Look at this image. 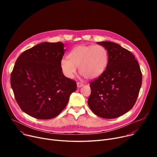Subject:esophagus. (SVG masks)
Returning <instances> with one entry per match:
<instances>
[{"label":"esophagus","instance_id":"obj_1","mask_svg":"<svg viewBox=\"0 0 157 157\" xmlns=\"http://www.w3.org/2000/svg\"><path fill=\"white\" fill-rule=\"evenodd\" d=\"M84 85V84L83 83H80V82H78V83H77V86L78 88H80L81 86H83Z\"/></svg>","mask_w":157,"mask_h":157}]
</instances>
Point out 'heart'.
<instances>
[{"instance_id": "heart-1", "label": "heart", "mask_w": 157, "mask_h": 157, "mask_svg": "<svg viewBox=\"0 0 157 157\" xmlns=\"http://www.w3.org/2000/svg\"><path fill=\"white\" fill-rule=\"evenodd\" d=\"M69 57L61 60L60 67L70 79L75 76L78 66L79 72L85 78H96L104 72L108 63V52L101 45L78 46L72 49Z\"/></svg>"}]
</instances>
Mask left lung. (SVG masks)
<instances>
[{"instance_id": "left-lung-1", "label": "left lung", "mask_w": 157, "mask_h": 157, "mask_svg": "<svg viewBox=\"0 0 157 157\" xmlns=\"http://www.w3.org/2000/svg\"><path fill=\"white\" fill-rule=\"evenodd\" d=\"M108 53L105 70L90 83L91 94L88 104L97 116L118 118L134 105L142 85V73L134 55L120 45L97 42Z\"/></svg>"}]
</instances>
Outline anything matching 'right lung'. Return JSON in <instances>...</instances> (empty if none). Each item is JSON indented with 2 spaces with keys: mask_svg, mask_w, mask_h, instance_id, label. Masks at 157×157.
<instances>
[{
  "mask_svg": "<svg viewBox=\"0 0 157 157\" xmlns=\"http://www.w3.org/2000/svg\"><path fill=\"white\" fill-rule=\"evenodd\" d=\"M63 47L61 42L40 43L23 52L15 62L11 88L21 109L32 117H56L76 90V81L66 78L60 67Z\"/></svg>",
  "mask_w": 157,
  "mask_h": 157,
  "instance_id": "add662e5",
  "label": "right lung"
}]
</instances>
